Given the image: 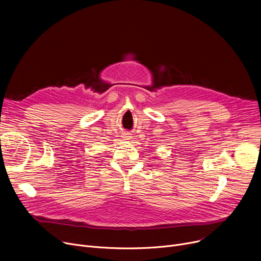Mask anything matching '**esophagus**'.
I'll return each mask as SVG.
<instances>
[{
    "mask_svg": "<svg viewBox=\"0 0 261 261\" xmlns=\"http://www.w3.org/2000/svg\"><path fill=\"white\" fill-rule=\"evenodd\" d=\"M123 140H131L132 139V133L131 132H125L123 133Z\"/></svg>",
    "mask_w": 261,
    "mask_h": 261,
    "instance_id": "34e87169",
    "label": "esophagus"
}]
</instances>
